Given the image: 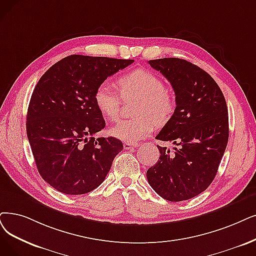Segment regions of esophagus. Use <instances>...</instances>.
Returning a JSON list of instances; mask_svg holds the SVG:
<instances>
[{
	"instance_id": "34e87169",
	"label": "esophagus",
	"mask_w": 256,
	"mask_h": 256,
	"mask_svg": "<svg viewBox=\"0 0 256 256\" xmlns=\"http://www.w3.org/2000/svg\"><path fill=\"white\" fill-rule=\"evenodd\" d=\"M140 145L138 142H125L124 144V149H132V148H136Z\"/></svg>"
}]
</instances>
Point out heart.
Listing matches in <instances>:
<instances>
[{"label": "heart", "instance_id": "b5f03b06", "mask_svg": "<svg viewBox=\"0 0 256 256\" xmlns=\"http://www.w3.org/2000/svg\"><path fill=\"white\" fill-rule=\"evenodd\" d=\"M118 87L125 100H138L134 116L122 120L111 128V134L126 142H136L147 138L158 124H165L176 110V98L166 89L164 80L146 69H136L120 76ZM109 82L100 84L94 92L96 108L107 120H114L120 116L122 98Z\"/></svg>", "mask_w": 256, "mask_h": 256}]
</instances>
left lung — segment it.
<instances>
[{"instance_id":"8db88e82","label":"left lung","mask_w":256,"mask_h":256,"mask_svg":"<svg viewBox=\"0 0 256 256\" xmlns=\"http://www.w3.org/2000/svg\"><path fill=\"white\" fill-rule=\"evenodd\" d=\"M174 90L176 107L156 140L171 142V152L158 146L160 160L147 171V180L160 196L187 200L205 191L216 178L229 138L226 100L205 70L186 60H150Z\"/></svg>"}]
</instances>
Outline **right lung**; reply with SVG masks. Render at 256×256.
Returning a JSON list of instances; mask_svg holds the SVG:
<instances>
[{
	"mask_svg": "<svg viewBox=\"0 0 256 256\" xmlns=\"http://www.w3.org/2000/svg\"><path fill=\"white\" fill-rule=\"evenodd\" d=\"M134 62L74 54L58 60L38 80L26 131L38 173L56 190L78 196L104 182L122 142L114 136L94 138L106 125L94 92L108 76Z\"/></svg>",
	"mask_w": 256,
	"mask_h": 256,
	"instance_id": "1",
	"label": "right lung"
}]
</instances>
